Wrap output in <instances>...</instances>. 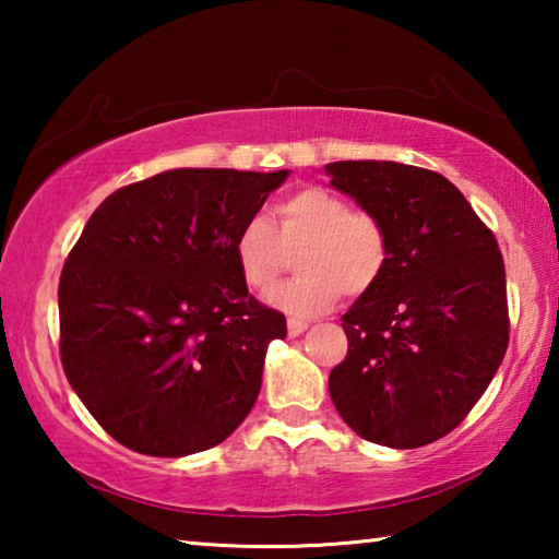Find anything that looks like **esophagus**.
I'll return each mask as SVG.
<instances>
[{
    "mask_svg": "<svg viewBox=\"0 0 559 559\" xmlns=\"http://www.w3.org/2000/svg\"><path fill=\"white\" fill-rule=\"evenodd\" d=\"M306 330H308L306 320H296V318L288 320V335H290V337H298V335L306 333Z\"/></svg>",
    "mask_w": 559,
    "mask_h": 559,
    "instance_id": "1",
    "label": "esophagus"
}]
</instances>
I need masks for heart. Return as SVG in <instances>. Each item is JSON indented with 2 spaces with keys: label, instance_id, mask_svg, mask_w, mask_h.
<instances>
[{
  "label": "heart",
  "instance_id": "heart-1",
  "mask_svg": "<svg viewBox=\"0 0 559 559\" xmlns=\"http://www.w3.org/2000/svg\"><path fill=\"white\" fill-rule=\"evenodd\" d=\"M278 229L253 214L234 234V261L251 290L266 293L296 257L300 276L266 298L293 318H313L340 296H365L380 283L390 261V236L374 214L353 210L323 187H306L276 204Z\"/></svg>",
  "mask_w": 559,
  "mask_h": 559
}]
</instances>
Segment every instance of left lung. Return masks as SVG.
Masks as SVG:
<instances>
[{"instance_id":"left-lung-1","label":"left lung","mask_w":559,"mask_h":559,"mask_svg":"<svg viewBox=\"0 0 559 559\" xmlns=\"http://www.w3.org/2000/svg\"><path fill=\"white\" fill-rule=\"evenodd\" d=\"M330 187L390 236L380 283L343 316L347 357L330 372L337 414L357 437L419 449L456 429L508 347L506 266L496 236L431 169L343 159Z\"/></svg>"}]
</instances>
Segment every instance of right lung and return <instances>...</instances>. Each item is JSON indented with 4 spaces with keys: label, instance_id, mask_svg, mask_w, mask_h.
Segmentation results:
<instances>
[{
    "label": "right lung",
    "instance_id": "1",
    "mask_svg": "<svg viewBox=\"0 0 559 559\" xmlns=\"http://www.w3.org/2000/svg\"><path fill=\"white\" fill-rule=\"evenodd\" d=\"M288 175L167 169L91 214L59 281L61 362L122 447L189 456L251 412L286 318L249 296L231 243Z\"/></svg>",
    "mask_w": 559,
    "mask_h": 559
}]
</instances>
